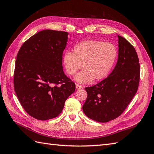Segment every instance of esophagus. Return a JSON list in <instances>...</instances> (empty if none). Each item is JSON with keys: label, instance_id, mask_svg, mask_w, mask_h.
Listing matches in <instances>:
<instances>
[{"label": "esophagus", "instance_id": "34e87169", "mask_svg": "<svg viewBox=\"0 0 154 154\" xmlns=\"http://www.w3.org/2000/svg\"><path fill=\"white\" fill-rule=\"evenodd\" d=\"M76 89L77 90H79V89H82L83 88V86H81V85H79V84H76Z\"/></svg>", "mask_w": 154, "mask_h": 154}]
</instances>
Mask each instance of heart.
<instances>
[{
    "label": "heart",
    "instance_id": "obj_1",
    "mask_svg": "<svg viewBox=\"0 0 154 154\" xmlns=\"http://www.w3.org/2000/svg\"><path fill=\"white\" fill-rule=\"evenodd\" d=\"M118 56L116 45L100 40H86L76 44L73 52L65 51L63 62L67 74L75 76L80 83L100 81L105 78L112 69Z\"/></svg>",
    "mask_w": 154,
    "mask_h": 154
}]
</instances>
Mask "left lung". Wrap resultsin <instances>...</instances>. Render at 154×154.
Returning a JSON list of instances; mask_svg holds the SVG:
<instances>
[{"mask_svg":"<svg viewBox=\"0 0 154 154\" xmlns=\"http://www.w3.org/2000/svg\"><path fill=\"white\" fill-rule=\"evenodd\" d=\"M119 38V58L109 77L93 87H85L87 98L83 106L85 115L94 121L107 122L120 116L138 91L139 59L133 45Z\"/></svg>","mask_w":154,"mask_h":154,"instance_id":"1","label":"left lung"}]
</instances>
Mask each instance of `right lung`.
I'll return each instance as SVG.
<instances>
[{
  "label": "right lung",
  "instance_id": "1",
  "mask_svg": "<svg viewBox=\"0 0 154 154\" xmlns=\"http://www.w3.org/2000/svg\"><path fill=\"white\" fill-rule=\"evenodd\" d=\"M67 35L62 31L39 32L22 44L16 56L14 91L26 112L35 119L57 116L75 91L62 66Z\"/></svg>",
  "mask_w": 154,
  "mask_h": 154
}]
</instances>
